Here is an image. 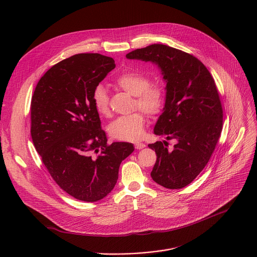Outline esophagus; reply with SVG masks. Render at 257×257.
Masks as SVG:
<instances>
[{
	"label": "esophagus",
	"instance_id": "34e87169",
	"mask_svg": "<svg viewBox=\"0 0 257 257\" xmlns=\"http://www.w3.org/2000/svg\"><path fill=\"white\" fill-rule=\"evenodd\" d=\"M134 146H135L136 150H142V149L145 148V144L142 143V142H135Z\"/></svg>",
	"mask_w": 257,
	"mask_h": 257
}]
</instances>
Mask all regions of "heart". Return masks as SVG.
<instances>
[{"instance_id": "heart-1", "label": "heart", "mask_w": 257, "mask_h": 257, "mask_svg": "<svg viewBox=\"0 0 257 257\" xmlns=\"http://www.w3.org/2000/svg\"><path fill=\"white\" fill-rule=\"evenodd\" d=\"M114 84L126 93L135 96L134 107L141 109L150 116L161 112L164 105V91L156 84H151V79L137 71H126L120 74ZM92 101L96 112L107 117L109 115L108 94L102 85H97L92 93ZM145 117L141 112L117 118L108 126L112 137L120 140L139 139L144 131Z\"/></svg>"}]
</instances>
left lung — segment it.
<instances>
[{"label":"left lung","mask_w":257,"mask_h":257,"mask_svg":"<svg viewBox=\"0 0 257 257\" xmlns=\"http://www.w3.org/2000/svg\"><path fill=\"white\" fill-rule=\"evenodd\" d=\"M127 59L152 62L161 69L166 102L154 132L176 139L149 144L157 162L153 180L168 189H181L199 175L208 163L223 129V108L217 88L207 68L194 56L155 44L126 55Z\"/></svg>","instance_id":"1"}]
</instances>
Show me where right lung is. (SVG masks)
<instances>
[{"instance_id": "add662e5", "label": "right lung", "mask_w": 257, "mask_h": 257, "mask_svg": "<svg viewBox=\"0 0 257 257\" xmlns=\"http://www.w3.org/2000/svg\"><path fill=\"white\" fill-rule=\"evenodd\" d=\"M116 67L113 58L78 54L49 69L31 98V138L54 181L72 197L94 202L111 192L134 146L107 144L92 93Z\"/></svg>"}]
</instances>
